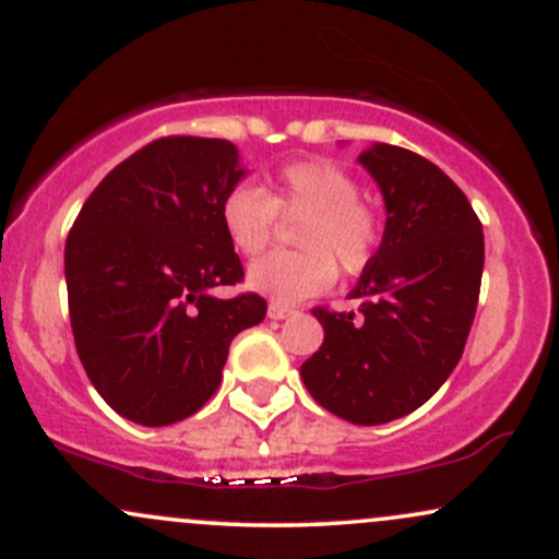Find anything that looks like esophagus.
<instances>
[{
	"label": "esophagus",
	"mask_w": 559,
	"mask_h": 559,
	"mask_svg": "<svg viewBox=\"0 0 559 559\" xmlns=\"http://www.w3.org/2000/svg\"><path fill=\"white\" fill-rule=\"evenodd\" d=\"M294 307H286L281 305V301H271V307H267V316H271L273 320H284V318H292L294 316Z\"/></svg>",
	"instance_id": "34e87169"
}]
</instances>
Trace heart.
<instances>
[{"label": "heart", "mask_w": 559, "mask_h": 559, "mask_svg": "<svg viewBox=\"0 0 559 559\" xmlns=\"http://www.w3.org/2000/svg\"><path fill=\"white\" fill-rule=\"evenodd\" d=\"M281 217H299L301 249L271 252L247 271L254 292L292 305L325 292L344 273H360L381 243V215L360 197V183L333 159H299L275 173L271 191L236 186L223 197L221 223L230 247L254 258L273 241Z\"/></svg>", "instance_id": "obj_1"}]
</instances>
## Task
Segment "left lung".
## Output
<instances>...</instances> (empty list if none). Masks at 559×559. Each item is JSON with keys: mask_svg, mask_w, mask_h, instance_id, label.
<instances>
[{"mask_svg": "<svg viewBox=\"0 0 559 559\" xmlns=\"http://www.w3.org/2000/svg\"><path fill=\"white\" fill-rule=\"evenodd\" d=\"M357 163L386 204V228L349 297L360 310L316 307L323 346L299 368L320 407L355 426L418 409L463 357L476 318L484 230L460 186L426 157L373 144Z\"/></svg>", "mask_w": 559, "mask_h": 559, "instance_id": "1", "label": "left lung"}]
</instances>
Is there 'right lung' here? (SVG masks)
I'll return each mask as SVG.
<instances>
[{
  "label": "right lung",
  "mask_w": 559,
  "mask_h": 559,
  "mask_svg": "<svg viewBox=\"0 0 559 559\" xmlns=\"http://www.w3.org/2000/svg\"><path fill=\"white\" fill-rule=\"evenodd\" d=\"M247 176L226 139L168 136L102 178L66 243L68 310L88 381L118 415L170 426L221 386L234 336L265 318L221 223Z\"/></svg>",
  "instance_id": "right-lung-1"
}]
</instances>
